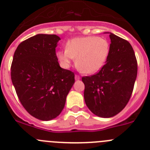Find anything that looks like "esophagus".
Listing matches in <instances>:
<instances>
[{"label":"esophagus","instance_id":"1","mask_svg":"<svg viewBox=\"0 0 150 150\" xmlns=\"http://www.w3.org/2000/svg\"><path fill=\"white\" fill-rule=\"evenodd\" d=\"M75 80H79L80 78H81V77H80L78 75H75Z\"/></svg>","mask_w":150,"mask_h":150}]
</instances>
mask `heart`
<instances>
[{"label":"heart","instance_id":"1","mask_svg":"<svg viewBox=\"0 0 150 150\" xmlns=\"http://www.w3.org/2000/svg\"><path fill=\"white\" fill-rule=\"evenodd\" d=\"M110 52L107 38L98 36L75 38L67 43V48L57 52L64 67H69L76 58L78 68L86 74H92L102 68Z\"/></svg>","mask_w":150,"mask_h":150}]
</instances>
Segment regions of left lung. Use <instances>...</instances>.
Wrapping results in <instances>:
<instances>
[{
    "label": "left lung",
    "mask_w": 150,
    "mask_h": 150,
    "mask_svg": "<svg viewBox=\"0 0 150 150\" xmlns=\"http://www.w3.org/2000/svg\"><path fill=\"white\" fill-rule=\"evenodd\" d=\"M110 52L100 71L82 77L84 100L96 115L110 117L119 113L132 96L138 64L132 46L125 39L110 33Z\"/></svg>",
    "instance_id": "obj_1"
}]
</instances>
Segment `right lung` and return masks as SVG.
<instances>
[{
  "label": "right lung",
  "instance_id": "1",
  "mask_svg": "<svg viewBox=\"0 0 150 150\" xmlns=\"http://www.w3.org/2000/svg\"><path fill=\"white\" fill-rule=\"evenodd\" d=\"M56 35L38 34L18 45L11 79L18 99L32 116L50 121L60 115L75 83V74L61 68L56 55Z\"/></svg>",
  "mask_w": 150,
  "mask_h": 150
}]
</instances>
